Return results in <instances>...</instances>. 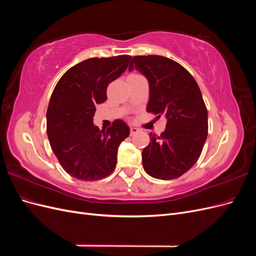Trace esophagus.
Returning <instances> with one entry per match:
<instances>
[{
	"instance_id": "obj_1",
	"label": "esophagus",
	"mask_w": 256,
	"mask_h": 256,
	"mask_svg": "<svg viewBox=\"0 0 256 256\" xmlns=\"http://www.w3.org/2000/svg\"><path fill=\"white\" fill-rule=\"evenodd\" d=\"M138 129H136V128H134V127L130 128V136H134V134H138Z\"/></svg>"
}]
</instances>
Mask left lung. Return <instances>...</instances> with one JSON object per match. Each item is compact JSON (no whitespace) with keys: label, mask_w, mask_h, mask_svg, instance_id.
Returning a JSON list of instances; mask_svg holds the SVG:
<instances>
[{"label":"left lung","mask_w":256,"mask_h":256,"mask_svg":"<svg viewBox=\"0 0 256 256\" xmlns=\"http://www.w3.org/2000/svg\"><path fill=\"white\" fill-rule=\"evenodd\" d=\"M150 84L147 112L166 116L160 136L150 134L142 152L145 172L158 180H174L196 164L208 134L202 92L191 74L177 62L160 56H138L129 65Z\"/></svg>","instance_id":"8db88e82"}]
</instances>
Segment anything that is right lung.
Returning <instances> with one entry per match:
<instances>
[{
  "mask_svg": "<svg viewBox=\"0 0 256 256\" xmlns=\"http://www.w3.org/2000/svg\"><path fill=\"white\" fill-rule=\"evenodd\" d=\"M130 60V56L85 60L68 69L54 88L47 134L60 164L76 180H98L114 171L118 146L130 129L116 120L100 130L92 118L96 106L106 100L108 85L126 70Z\"/></svg>",
  "mask_w": 256,
  "mask_h": 256,
  "instance_id": "1",
  "label": "right lung"
}]
</instances>
